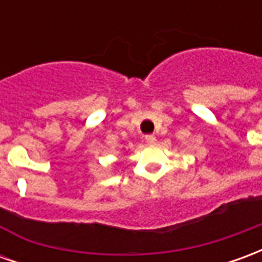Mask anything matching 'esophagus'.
<instances>
[{"mask_svg": "<svg viewBox=\"0 0 262 262\" xmlns=\"http://www.w3.org/2000/svg\"><path fill=\"white\" fill-rule=\"evenodd\" d=\"M146 142H147V144H156L157 139L153 135H148V136H146Z\"/></svg>", "mask_w": 262, "mask_h": 262, "instance_id": "1", "label": "esophagus"}]
</instances>
